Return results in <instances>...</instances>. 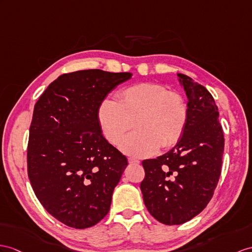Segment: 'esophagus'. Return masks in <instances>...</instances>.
Segmentation results:
<instances>
[{
	"label": "esophagus",
	"instance_id": "34e87169",
	"mask_svg": "<svg viewBox=\"0 0 252 252\" xmlns=\"http://www.w3.org/2000/svg\"><path fill=\"white\" fill-rule=\"evenodd\" d=\"M128 162H129L130 164H139L140 163V161L136 158H129L128 159Z\"/></svg>",
	"mask_w": 252,
	"mask_h": 252
}]
</instances>
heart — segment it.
<instances>
[{
	"label": "heart",
	"mask_w": 252,
	"mask_h": 252,
	"mask_svg": "<svg viewBox=\"0 0 252 252\" xmlns=\"http://www.w3.org/2000/svg\"><path fill=\"white\" fill-rule=\"evenodd\" d=\"M97 120L105 138L119 144L131 130H138L121 144L126 154L150 156L161 146L169 149L182 138L188 120L187 102L180 93L159 83L130 85L118 94V101L103 100L97 110Z\"/></svg>",
	"instance_id": "1"
}]
</instances>
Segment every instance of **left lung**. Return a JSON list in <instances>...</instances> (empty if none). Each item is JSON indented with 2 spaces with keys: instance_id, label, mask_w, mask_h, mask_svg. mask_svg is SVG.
Returning a JSON list of instances; mask_svg holds the SVG:
<instances>
[{
  "instance_id": "8db88e82",
  "label": "left lung",
  "mask_w": 252,
  "mask_h": 252,
  "mask_svg": "<svg viewBox=\"0 0 252 252\" xmlns=\"http://www.w3.org/2000/svg\"><path fill=\"white\" fill-rule=\"evenodd\" d=\"M177 76L188 98L185 130L172 150L142 161L140 184L147 211L168 225L189 221L206 207L221 173L224 147L212 94L190 77Z\"/></svg>"
}]
</instances>
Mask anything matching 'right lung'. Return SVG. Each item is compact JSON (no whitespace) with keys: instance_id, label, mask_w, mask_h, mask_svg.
Masks as SVG:
<instances>
[{"instance_id":"add662e5","label":"right lung","mask_w":252,"mask_h":252,"mask_svg":"<svg viewBox=\"0 0 252 252\" xmlns=\"http://www.w3.org/2000/svg\"><path fill=\"white\" fill-rule=\"evenodd\" d=\"M131 76L100 69L63 73L35 103L28 175L45 210L70 228H90L109 213L128 161L103 138L97 110Z\"/></svg>"}]
</instances>
